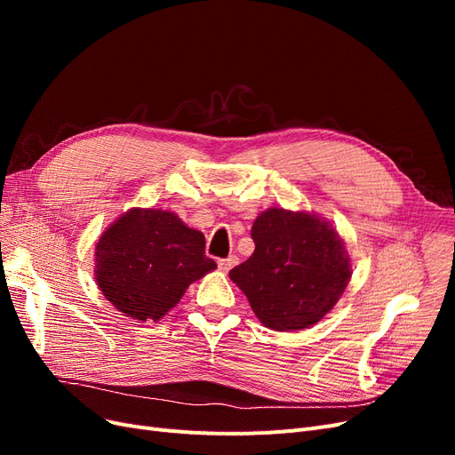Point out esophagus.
<instances>
[{"instance_id": "esophagus-1", "label": "esophagus", "mask_w": 455, "mask_h": 455, "mask_svg": "<svg viewBox=\"0 0 455 455\" xmlns=\"http://www.w3.org/2000/svg\"><path fill=\"white\" fill-rule=\"evenodd\" d=\"M239 264V258L237 256H229V258H222V259H218V267L222 269V271H229L233 266H237Z\"/></svg>"}]
</instances>
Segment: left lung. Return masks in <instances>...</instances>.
Segmentation results:
<instances>
[{"label":"left lung","instance_id":"1","mask_svg":"<svg viewBox=\"0 0 455 455\" xmlns=\"http://www.w3.org/2000/svg\"><path fill=\"white\" fill-rule=\"evenodd\" d=\"M256 249L229 271L259 323L279 332L309 328L330 313L351 279L346 243L326 220L271 206L252 224Z\"/></svg>","mask_w":455,"mask_h":455}]
</instances>
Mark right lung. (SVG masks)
Here are the masks:
<instances>
[{
  "label": "right lung",
  "mask_w": 455,
  "mask_h": 455,
  "mask_svg": "<svg viewBox=\"0 0 455 455\" xmlns=\"http://www.w3.org/2000/svg\"><path fill=\"white\" fill-rule=\"evenodd\" d=\"M216 269L204 235L171 211L131 209L96 243L94 277L106 299L136 321H159L188 286Z\"/></svg>",
  "instance_id": "obj_1"
}]
</instances>
